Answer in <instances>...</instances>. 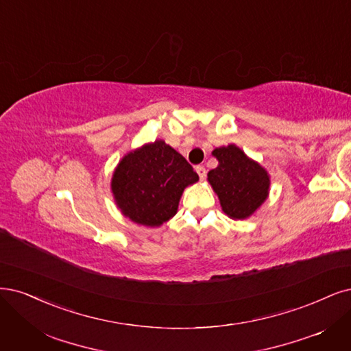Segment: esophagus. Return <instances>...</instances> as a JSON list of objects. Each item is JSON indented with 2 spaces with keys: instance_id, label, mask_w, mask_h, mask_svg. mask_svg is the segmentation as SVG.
Here are the masks:
<instances>
[{
  "instance_id": "34e87169",
  "label": "esophagus",
  "mask_w": 351,
  "mask_h": 351,
  "mask_svg": "<svg viewBox=\"0 0 351 351\" xmlns=\"http://www.w3.org/2000/svg\"><path fill=\"white\" fill-rule=\"evenodd\" d=\"M196 173L199 174V178H200V180L206 178V168H204L203 165H197V167H196Z\"/></svg>"
}]
</instances>
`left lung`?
<instances>
[{"label":"left lung","instance_id":"left-lung-1","mask_svg":"<svg viewBox=\"0 0 351 351\" xmlns=\"http://www.w3.org/2000/svg\"><path fill=\"white\" fill-rule=\"evenodd\" d=\"M212 154L219 165L209 171L208 180L219 197L222 210L232 219H245L269 195L267 171L235 145L216 148Z\"/></svg>","mask_w":351,"mask_h":351}]
</instances>
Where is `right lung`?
Instances as JSON below:
<instances>
[{"instance_id": "right-lung-1", "label": "right lung", "mask_w": 351, "mask_h": 351, "mask_svg": "<svg viewBox=\"0 0 351 351\" xmlns=\"http://www.w3.org/2000/svg\"><path fill=\"white\" fill-rule=\"evenodd\" d=\"M199 180L197 173L164 141L129 152L112 180L117 206L145 226H160L177 213L181 193Z\"/></svg>"}]
</instances>
